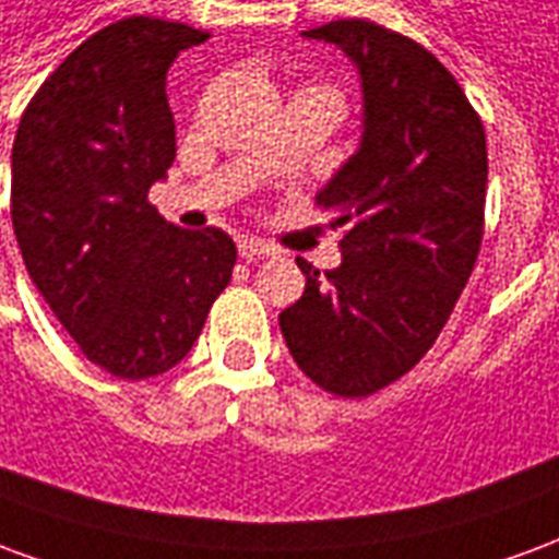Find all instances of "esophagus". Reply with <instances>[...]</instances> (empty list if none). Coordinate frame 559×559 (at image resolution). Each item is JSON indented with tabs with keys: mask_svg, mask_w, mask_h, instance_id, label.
<instances>
[{
	"mask_svg": "<svg viewBox=\"0 0 559 559\" xmlns=\"http://www.w3.org/2000/svg\"><path fill=\"white\" fill-rule=\"evenodd\" d=\"M236 248H239V257H245V260H260V257L275 254L272 245H266L263 239H254V236H242V239L236 242Z\"/></svg>",
	"mask_w": 559,
	"mask_h": 559,
	"instance_id": "obj_1",
	"label": "esophagus"
}]
</instances>
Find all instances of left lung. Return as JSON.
Here are the masks:
<instances>
[{"label": "left lung", "instance_id": "obj_1", "mask_svg": "<svg viewBox=\"0 0 559 559\" xmlns=\"http://www.w3.org/2000/svg\"><path fill=\"white\" fill-rule=\"evenodd\" d=\"M335 44L359 74V146L317 203L347 224L341 263L305 272L278 317L287 350L332 395L362 399L428 353L481 245L485 128L437 56L371 20L302 32Z\"/></svg>", "mask_w": 559, "mask_h": 559}]
</instances>
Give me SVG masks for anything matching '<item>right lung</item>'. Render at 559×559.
<instances>
[{
	"mask_svg": "<svg viewBox=\"0 0 559 559\" xmlns=\"http://www.w3.org/2000/svg\"><path fill=\"white\" fill-rule=\"evenodd\" d=\"M209 35L128 17L56 68L11 148V221L32 284L86 359L122 380L191 353L236 245L182 230L146 200L176 158L167 71Z\"/></svg>",
	"mask_w": 559,
	"mask_h": 559,
	"instance_id": "add662e5",
	"label": "right lung"
}]
</instances>
